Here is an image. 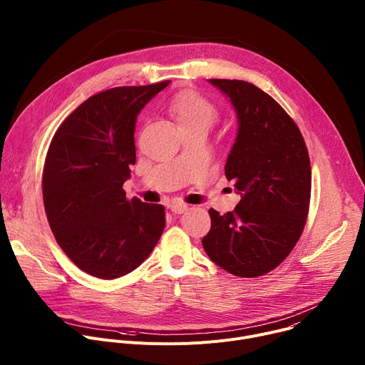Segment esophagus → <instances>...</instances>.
<instances>
[{
	"label": "esophagus",
	"instance_id": "34e87169",
	"mask_svg": "<svg viewBox=\"0 0 365 365\" xmlns=\"http://www.w3.org/2000/svg\"><path fill=\"white\" fill-rule=\"evenodd\" d=\"M170 210H172V212H173L175 215H180V214H183V212L187 211V205H186V203H182V202H176V203H173V205L170 206Z\"/></svg>",
	"mask_w": 365,
	"mask_h": 365
}]
</instances>
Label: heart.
Masks as SVG:
<instances>
[{
    "label": "heart",
    "instance_id": "heart-1",
    "mask_svg": "<svg viewBox=\"0 0 365 365\" xmlns=\"http://www.w3.org/2000/svg\"><path fill=\"white\" fill-rule=\"evenodd\" d=\"M168 113L180 131L192 128L207 131L220 118L214 103L190 89L180 91L168 102Z\"/></svg>",
    "mask_w": 365,
    "mask_h": 365
}]
</instances>
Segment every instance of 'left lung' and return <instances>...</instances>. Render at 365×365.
<instances>
[{
    "label": "left lung",
    "mask_w": 365,
    "mask_h": 365,
    "mask_svg": "<svg viewBox=\"0 0 365 365\" xmlns=\"http://www.w3.org/2000/svg\"><path fill=\"white\" fill-rule=\"evenodd\" d=\"M232 102L238 134L225 165L241 200L232 212L210 210L202 245L238 277L274 270L299 241L310 202L312 172L302 133L269 93L237 79H210Z\"/></svg>",
    "instance_id": "obj_1"
}]
</instances>
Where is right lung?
Segmentation results:
<instances>
[{"mask_svg":"<svg viewBox=\"0 0 365 365\" xmlns=\"http://www.w3.org/2000/svg\"><path fill=\"white\" fill-rule=\"evenodd\" d=\"M169 81L92 95L59 125L43 168L47 221L85 273L113 280L135 270L165 230V206L127 199L138 113Z\"/></svg>","mask_w":365,"mask_h":365,"instance_id":"1","label":"right lung"}]
</instances>
